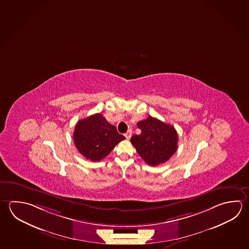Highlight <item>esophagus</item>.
<instances>
[{
    "label": "esophagus",
    "instance_id": "esophagus-1",
    "mask_svg": "<svg viewBox=\"0 0 249 249\" xmlns=\"http://www.w3.org/2000/svg\"><path fill=\"white\" fill-rule=\"evenodd\" d=\"M124 136H125V138H126L127 140H130V138L131 137V130H129V131H127L126 133L124 134Z\"/></svg>",
    "mask_w": 249,
    "mask_h": 249
}]
</instances>
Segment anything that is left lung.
Returning a JSON list of instances; mask_svg holds the SVG:
<instances>
[{"instance_id": "obj_1", "label": "left lung", "mask_w": 249, "mask_h": 249, "mask_svg": "<svg viewBox=\"0 0 249 249\" xmlns=\"http://www.w3.org/2000/svg\"><path fill=\"white\" fill-rule=\"evenodd\" d=\"M137 125L141 133L132 136L131 142L145 162L157 166L172 157L177 149L178 134L171 124L148 116Z\"/></svg>"}]
</instances>
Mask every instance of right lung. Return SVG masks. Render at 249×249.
Returning <instances> with one entry per match:
<instances>
[{"instance_id": "right-lung-1", "label": "right lung", "mask_w": 249, "mask_h": 249, "mask_svg": "<svg viewBox=\"0 0 249 249\" xmlns=\"http://www.w3.org/2000/svg\"><path fill=\"white\" fill-rule=\"evenodd\" d=\"M125 140L102 114L96 113L78 121L73 131L77 150L87 160L99 161L105 158L115 145Z\"/></svg>"}]
</instances>
